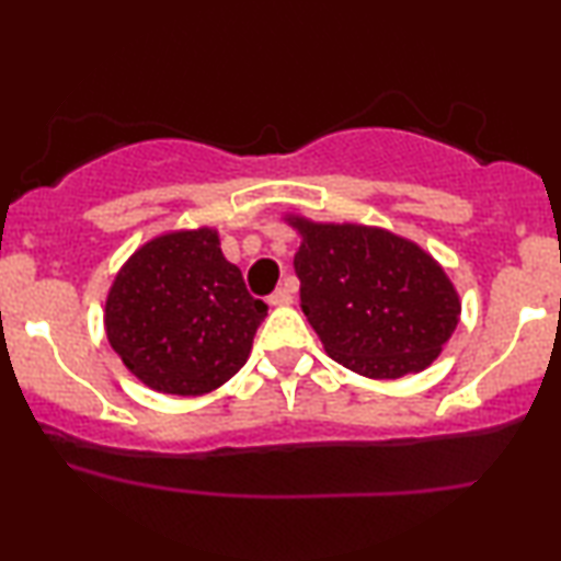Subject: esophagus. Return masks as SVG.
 <instances>
[{"label": "esophagus", "instance_id": "obj_1", "mask_svg": "<svg viewBox=\"0 0 561 561\" xmlns=\"http://www.w3.org/2000/svg\"><path fill=\"white\" fill-rule=\"evenodd\" d=\"M267 304H271V306H288V304H294V294H290L288 286H280L278 290H273L271 298H267Z\"/></svg>", "mask_w": 561, "mask_h": 561}]
</instances>
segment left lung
<instances>
[{
  "mask_svg": "<svg viewBox=\"0 0 561 561\" xmlns=\"http://www.w3.org/2000/svg\"><path fill=\"white\" fill-rule=\"evenodd\" d=\"M288 221L304 237L294 257L301 309L329 357L375 380L439 357L462 306L432 255L378 227Z\"/></svg>",
  "mask_w": 561,
  "mask_h": 561,
  "instance_id": "obj_1",
  "label": "left lung"
}]
</instances>
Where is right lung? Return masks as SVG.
Masks as SVG:
<instances>
[{
	"instance_id": "obj_1",
	"label": "right lung",
	"mask_w": 561,
	"mask_h": 561,
	"mask_svg": "<svg viewBox=\"0 0 561 561\" xmlns=\"http://www.w3.org/2000/svg\"><path fill=\"white\" fill-rule=\"evenodd\" d=\"M267 306L202 227L142 244L112 283L104 327L112 350L145 386L204 396L248 363Z\"/></svg>"
}]
</instances>
